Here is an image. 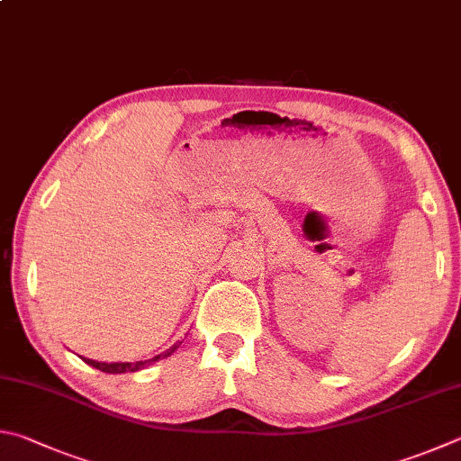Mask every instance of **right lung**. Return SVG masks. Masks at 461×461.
I'll use <instances>...</instances> for the list:
<instances>
[{"mask_svg":"<svg viewBox=\"0 0 461 461\" xmlns=\"http://www.w3.org/2000/svg\"><path fill=\"white\" fill-rule=\"evenodd\" d=\"M179 348V345H173L171 348H167L165 353L157 355L153 358H149V361H137V363H98V361H92V358H82V361L88 363L90 366H95V369L103 371V373H113V375H119V373H135V371H140L145 369V366H149L150 363L158 361V358H165L169 357L171 353H175V350Z\"/></svg>","mask_w":461,"mask_h":461,"instance_id":"add662e5","label":"right lung"}]
</instances>
